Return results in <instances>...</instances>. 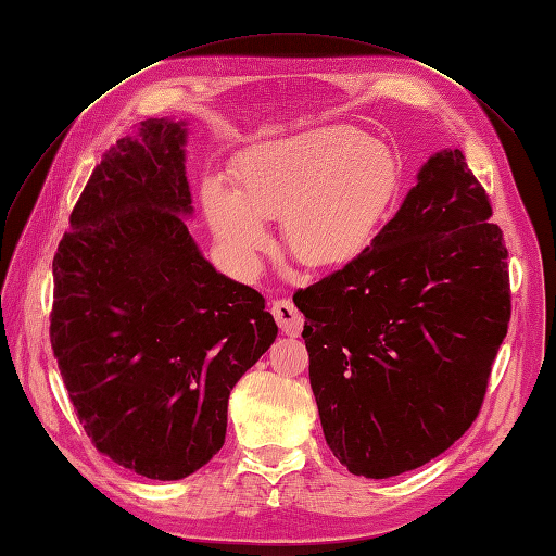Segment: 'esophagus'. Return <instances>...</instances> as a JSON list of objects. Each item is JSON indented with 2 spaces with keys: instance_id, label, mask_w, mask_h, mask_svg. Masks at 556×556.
<instances>
[{
  "instance_id": "1",
  "label": "esophagus",
  "mask_w": 556,
  "mask_h": 556,
  "mask_svg": "<svg viewBox=\"0 0 556 556\" xmlns=\"http://www.w3.org/2000/svg\"><path fill=\"white\" fill-rule=\"evenodd\" d=\"M271 313H274L276 323H278V327H280L282 333L299 336L301 329H304V315H301V313L296 311V306L292 304L290 299H278V301H274Z\"/></svg>"
}]
</instances>
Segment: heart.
<instances>
[{
  "mask_svg": "<svg viewBox=\"0 0 556 556\" xmlns=\"http://www.w3.org/2000/svg\"><path fill=\"white\" fill-rule=\"evenodd\" d=\"M231 185L211 176L201 208L229 264L243 276L271 245L266 220L306 266L350 262L374 239L399 192L394 150L350 125H323L250 146L233 164Z\"/></svg>",
  "mask_w": 556,
  "mask_h": 556,
  "instance_id": "1",
  "label": "heart"
}]
</instances>
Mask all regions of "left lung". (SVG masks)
<instances>
[{
  "instance_id": "obj_1",
  "label": "left lung",
  "mask_w": 556,
  "mask_h": 556,
  "mask_svg": "<svg viewBox=\"0 0 556 556\" xmlns=\"http://www.w3.org/2000/svg\"><path fill=\"white\" fill-rule=\"evenodd\" d=\"M462 150L417 174L359 255L294 294L319 422L350 473L425 466L473 425L510 323L508 250Z\"/></svg>"
}]
</instances>
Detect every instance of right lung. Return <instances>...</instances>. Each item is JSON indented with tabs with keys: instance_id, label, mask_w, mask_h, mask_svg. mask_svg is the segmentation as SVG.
Returning <instances> with one entry per match:
<instances>
[{
	"instance_id": "1",
	"label": "right lung",
	"mask_w": 556,
	"mask_h": 556,
	"mask_svg": "<svg viewBox=\"0 0 556 556\" xmlns=\"http://www.w3.org/2000/svg\"><path fill=\"white\" fill-rule=\"evenodd\" d=\"M185 146L174 117L117 139L53 260L50 343L80 425L150 480L213 459L233 384L278 336L264 296L217 274L190 237Z\"/></svg>"
}]
</instances>
